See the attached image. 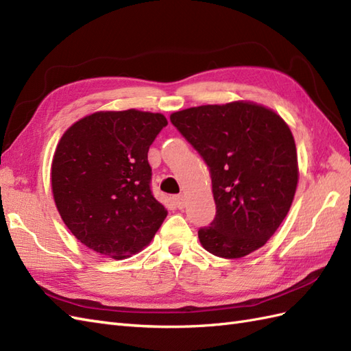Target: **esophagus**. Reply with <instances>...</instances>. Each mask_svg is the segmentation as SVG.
Here are the masks:
<instances>
[{"label":"esophagus","mask_w":351,"mask_h":351,"mask_svg":"<svg viewBox=\"0 0 351 351\" xmlns=\"http://www.w3.org/2000/svg\"><path fill=\"white\" fill-rule=\"evenodd\" d=\"M174 204L177 205V208L178 210H183L184 208V205H186V199L182 196V195H178V196H174Z\"/></svg>","instance_id":"esophagus-1"}]
</instances>
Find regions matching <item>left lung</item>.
Segmentation results:
<instances>
[{
  "label": "left lung",
  "instance_id": "8db88e82",
  "mask_svg": "<svg viewBox=\"0 0 351 351\" xmlns=\"http://www.w3.org/2000/svg\"><path fill=\"white\" fill-rule=\"evenodd\" d=\"M169 119L211 171L217 214L197 232L201 245L221 258L266 245L285 220L300 177L287 122L248 100L189 108Z\"/></svg>",
  "mask_w": 351,
  "mask_h": 351
}]
</instances>
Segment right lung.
Instances as JSON below:
<instances>
[{"label": "right lung", "instance_id": "right-lung-1", "mask_svg": "<svg viewBox=\"0 0 351 351\" xmlns=\"http://www.w3.org/2000/svg\"><path fill=\"white\" fill-rule=\"evenodd\" d=\"M167 124L162 113L100 110L64 131L51 192L63 223L87 248L122 260L154 239L168 211L150 192L147 152Z\"/></svg>", "mask_w": 351, "mask_h": 351}]
</instances>
